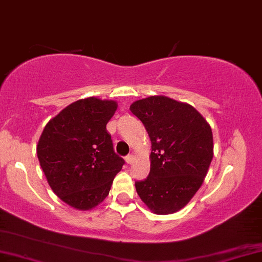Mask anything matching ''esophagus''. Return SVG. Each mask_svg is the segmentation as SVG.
I'll list each match as a JSON object with an SVG mask.
<instances>
[{
	"label": "esophagus",
	"instance_id": "esophagus-1",
	"mask_svg": "<svg viewBox=\"0 0 262 262\" xmlns=\"http://www.w3.org/2000/svg\"><path fill=\"white\" fill-rule=\"evenodd\" d=\"M134 158H135L134 155L130 154V155H127L126 157H125V161H126L127 164H132V163H134Z\"/></svg>",
	"mask_w": 262,
	"mask_h": 262
}]
</instances>
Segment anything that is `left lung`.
I'll return each mask as SVG.
<instances>
[{
    "label": "left lung",
    "mask_w": 262,
    "mask_h": 262,
    "mask_svg": "<svg viewBox=\"0 0 262 262\" xmlns=\"http://www.w3.org/2000/svg\"><path fill=\"white\" fill-rule=\"evenodd\" d=\"M130 111L151 140L150 173L135 183L155 214L182 209L196 194L213 159V132L191 105L156 96L137 100Z\"/></svg>",
    "instance_id": "1"
}]
</instances>
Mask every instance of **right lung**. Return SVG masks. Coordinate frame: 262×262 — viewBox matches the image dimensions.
Returning <instances> with one entry per match:
<instances>
[{
	"instance_id": "1",
	"label": "right lung",
	"mask_w": 262,
	"mask_h": 262,
	"mask_svg": "<svg viewBox=\"0 0 262 262\" xmlns=\"http://www.w3.org/2000/svg\"><path fill=\"white\" fill-rule=\"evenodd\" d=\"M117 103L91 97L74 101L45 126L36 152L48 184L63 202L89 210L108 195L125 161L113 150L106 124Z\"/></svg>"
}]
</instances>
